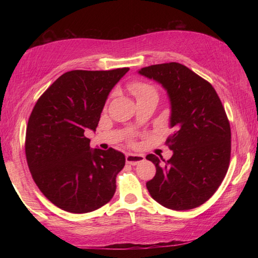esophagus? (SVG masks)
I'll list each match as a JSON object with an SVG mask.
<instances>
[{"mask_svg": "<svg viewBox=\"0 0 258 258\" xmlns=\"http://www.w3.org/2000/svg\"><path fill=\"white\" fill-rule=\"evenodd\" d=\"M126 163L130 165H138L139 163L145 160V156L143 155H137V154H127L126 155Z\"/></svg>", "mask_w": 258, "mask_h": 258, "instance_id": "1", "label": "esophagus"}]
</instances>
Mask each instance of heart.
<instances>
[{
  "label": "heart",
  "mask_w": 258,
  "mask_h": 258,
  "mask_svg": "<svg viewBox=\"0 0 258 258\" xmlns=\"http://www.w3.org/2000/svg\"><path fill=\"white\" fill-rule=\"evenodd\" d=\"M127 87L132 94L135 95L138 101L147 98H158V91H157L156 87L147 82L135 80L130 82Z\"/></svg>",
  "instance_id": "heart-1"
}]
</instances>
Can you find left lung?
<instances>
[{
  "mask_svg": "<svg viewBox=\"0 0 258 258\" xmlns=\"http://www.w3.org/2000/svg\"><path fill=\"white\" fill-rule=\"evenodd\" d=\"M141 75L159 82L172 104L166 140L171 159L148 155L156 175L147 182L151 197L164 207L187 211L215 194L230 165L231 128L225 109L211 83L184 64L168 62L142 68Z\"/></svg>",
  "mask_w": 258,
  "mask_h": 258,
  "instance_id": "obj_1",
  "label": "left lung"
}]
</instances>
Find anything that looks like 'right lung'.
I'll return each mask as SVG.
<instances>
[{
	"instance_id": "right-lung-1",
	"label": "right lung",
	"mask_w": 258,
	"mask_h": 258,
	"mask_svg": "<svg viewBox=\"0 0 258 258\" xmlns=\"http://www.w3.org/2000/svg\"><path fill=\"white\" fill-rule=\"evenodd\" d=\"M128 71L67 72L33 108L26 159L38 189L63 211L93 212L115 195L125 156L112 148L92 150L84 132L97 128L109 92Z\"/></svg>"
}]
</instances>
